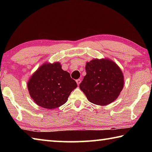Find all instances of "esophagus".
<instances>
[{"mask_svg": "<svg viewBox=\"0 0 152 152\" xmlns=\"http://www.w3.org/2000/svg\"><path fill=\"white\" fill-rule=\"evenodd\" d=\"M76 81V83H77V84H78V85L79 86V84H80V82H81V80H80V79H77Z\"/></svg>", "mask_w": 152, "mask_h": 152, "instance_id": "obj_1", "label": "esophagus"}]
</instances>
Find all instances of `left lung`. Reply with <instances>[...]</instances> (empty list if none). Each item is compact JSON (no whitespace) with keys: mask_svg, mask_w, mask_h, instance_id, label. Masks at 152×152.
<instances>
[{"mask_svg":"<svg viewBox=\"0 0 152 152\" xmlns=\"http://www.w3.org/2000/svg\"><path fill=\"white\" fill-rule=\"evenodd\" d=\"M85 69L86 75L79 86L88 101L98 105L114 101L124 84L119 66L108 59H95L86 63Z\"/></svg>","mask_w":152,"mask_h":152,"instance_id":"1","label":"left lung"}]
</instances>
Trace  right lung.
Wrapping results in <instances>:
<instances>
[{
  "instance_id": "obj_1",
  "label": "right lung",
  "mask_w": 152,
  "mask_h": 152,
  "mask_svg": "<svg viewBox=\"0 0 152 152\" xmlns=\"http://www.w3.org/2000/svg\"><path fill=\"white\" fill-rule=\"evenodd\" d=\"M27 87L36 104L53 109L66 103L77 84L68 72L61 69L60 64L56 62L41 66L31 77Z\"/></svg>"
}]
</instances>
